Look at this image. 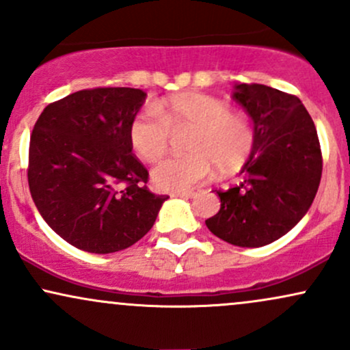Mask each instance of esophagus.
Masks as SVG:
<instances>
[{"label": "esophagus", "instance_id": "34e87169", "mask_svg": "<svg viewBox=\"0 0 350 350\" xmlns=\"http://www.w3.org/2000/svg\"><path fill=\"white\" fill-rule=\"evenodd\" d=\"M172 198H184V199H192L194 198V192H172Z\"/></svg>", "mask_w": 350, "mask_h": 350}]
</instances>
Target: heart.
<instances>
[{
  "instance_id": "b5f03b06",
  "label": "heart",
  "mask_w": 350,
  "mask_h": 350,
  "mask_svg": "<svg viewBox=\"0 0 350 350\" xmlns=\"http://www.w3.org/2000/svg\"><path fill=\"white\" fill-rule=\"evenodd\" d=\"M131 120L128 136L139 158L154 163L166 154L171 133L189 130L183 158L164 159L152 170L158 189L183 192L204 183L212 166L220 174L239 170L255 146V130L247 115L230 111L222 100L206 94H179L154 103Z\"/></svg>"
}]
</instances>
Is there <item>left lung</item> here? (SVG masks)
Listing matches in <instances>:
<instances>
[{"instance_id":"8db88e82","label":"left lung","mask_w":350,"mask_h":350,"mask_svg":"<svg viewBox=\"0 0 350 350\" xmlns=\"http://www.w3.org/2000/svg\"><path fill=\"white\" fill-rule=\"evenodd\" d=\"M234 98L253 120L255 146L239 186L217 191L220 211L206 220L219 239L263 247L291 230L316 198L323 154L314 122L296 95L239 83Z\"/></svg>"}]
</instances>
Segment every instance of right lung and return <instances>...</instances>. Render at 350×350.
<instances>
[{
    "mask_svg": "<svg viewBox=\"0 0 350 350\" xmlns=\"http://www.w3.org/2000/svg\"><path fill=\"white\" fill-rule=\"evenodd\" d=\"M146 94L85 88L49 103L31 133L27 183L47 226L75 248L124 250L150 232L167 196L148 189L131 152V120Z\"/></svg>",
    "mask_w": 350,
    "mask_h": 350,
    "instance_id": "add662e5",
    "label": "right lung"
}]
</instances>
